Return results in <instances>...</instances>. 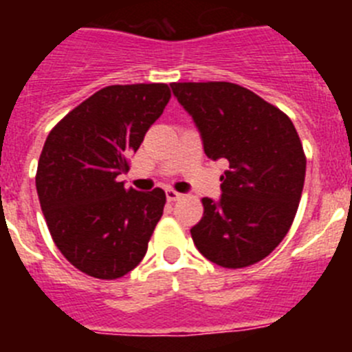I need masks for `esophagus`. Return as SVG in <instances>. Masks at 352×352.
I'll list each match as a JSON object with an SVG mask.
<instances>
[{"instance_id": "esophagus-1", "label": "esophagus", "mask_w": 352, "mask_h": 352, "mask_svg": "<svg viewBox=\"0 0 352 352\" xmlns=\"http://www.w3.org/2000/svg\"><path fill=\"white\" fill-rule=\"evenodd\" d=\"M166 197L167 201H170V203H174V201H178V199H182V194L176 190H173V188H167L166 190Z\"/></svg>"}]
</instances>
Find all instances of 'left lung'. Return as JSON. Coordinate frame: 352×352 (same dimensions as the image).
Returning a JSON list of instances; mask_svg holds the SVG:
<instances>
[{
	"label": "left lung",
	"instance_id": "obj_1",
	"mask_svg": "<svg viewBox=\"0 0 352 352\" xmlns=\"http://www.w3.org/2000/svg\"><path fill=\"white\" fill-rule=\"evenodd\" d=\"M211 160L226 158L219 201L203 199L190 229L197 250L223 268H245L270 256L296 217L307 158L280 109L232 82H173Z\"/></svg>",
	"mask_w": 352,
	"mask_h": 352
}]
</instances>
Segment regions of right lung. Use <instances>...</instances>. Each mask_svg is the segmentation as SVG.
<instances>
[{
    "instance_id": "right-lung-1",
    "label": "right lung",
    "mask_w": 352,
    "mask_h": 352,
    "mask_svg": "<svg viewBox=\"0 0 352 352\" xmlns=\"http://www.w3.org/2000/svg\"><path fill=\"white\" fill-rule=\"evenodd\" d=\"M167 84H116L96 91L49 132L36 192L56 247L102 280L132 272L148 250L166 192L125 188L118 176L164 113Z\"/></svg>"
}]
</instances>
